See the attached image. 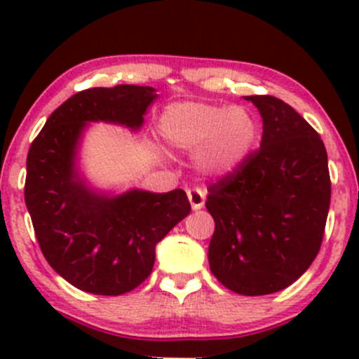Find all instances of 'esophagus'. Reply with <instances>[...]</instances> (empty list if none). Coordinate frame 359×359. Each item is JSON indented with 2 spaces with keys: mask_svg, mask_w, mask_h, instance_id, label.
I'll return each mask as SVG.
<instances>
[{
  "mask_svg": "<svg viewBox=\"0 0 359 359\" xmlns=\"http://www.w3.org/2000/svg\"><path fill=\"white\" fill-rule=\"evenodd\" d=\"M187 198H189L193 210H200L205 205V191L200 187H193V189L187 191Z\"/></svg>",
  "mask_w": 359,
  "mask_h": 359,
  "instance_id": "obj_1",
  "label": "esophagus"
}]
</instances>
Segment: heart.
<instances>
[{"instance_id":"heart-1","label":"heart","mask_w":359,"mask_h":359,"mask_svg":"<svg viewBox=\"0 0 359 359\" xmlns=\"http://www.w3.org/2000/svg\"><path fill=\"white\" fill-rule=\"evenodd\" d=\"M161 135L179 149L198 151V163L208 173H227L248 156L257 139V123L243 107L215 104H177L159 121Z\"/></svg>"}]
</instances>
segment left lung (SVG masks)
<instances>
[{"mask_svg": "<svg viewBox=\"0 0 359 359\" xmlns=\"http://www.w3.org/2000/svg\"><path fill=\"white\" fill-rule=\"evenodd\" d=\"M262 116L259 149L208 186L215 220L208 260L231 292L267 295L290 287L316 259L332 182L325 144L292 106L250 95Z\"/></svg>", "mask_w": 359, "mask_h": 359, "instance_id": "obj_1", "label": "left lung"}]
</instances>
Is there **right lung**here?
Segmentation results:
<instances>
[{
  "instance_id": "add662e5",
  "label": "right lung",
  "mask_w": 359,
  "mask_h": 359,
  "mask_svg": "<svg viewBox=\"0 0 359 359\" xmlns=\"http://www.w3.org/2000/svg\"><path fill=\"white\" fill-rule=\"evenodd\" d=\"M154 99L151 86L81 90L50 114L29 147L24 198L36 240L50 266L83 292L123 295L139 287L153 271L158 241L191 212L182 189L106 198L74 172L86 121L139 128Z\"/></svg>"
}]
</instances>
